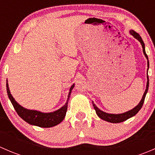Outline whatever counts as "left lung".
Segmentation results:
<instances>
[{"label":"left lung","mask_w":155,"mask_h":155,"mask_svg":"<svg viewBox=\"0 0 155 155\" xmlns=\"http://www.w3.org/2000/svg\"><path fill=\"white\" fill-rule=\"evenodd\" d=\"M130 32V34H132V35L134 36V37H135L136 39H137V40H138L141 43L142 46H143V53H144L145 58H146L147 60H148V55H147L146 53H145L144 42H143V40H142L141 37H140V34H139L138 33H137L136 31H133V30H131ZM147 79H148V81H147L146 89H145V91L144 94H143V98H142V100H141V101L140 102V104H139L138 105H137L135 108H134V109H131V110L128 111V112H124V113L117 114V115H115V114H109V113H106V112H103V111H101V109H98V108L96 106H95V104L93 103V107H94V108L95 111H96L97 115L98 116H99L100 118H101V119L104 120V121H108V122H111V123L122 122V121H126V120H127L128 118H131V117L134 116V115H135L136 114H137V112H138L141 109V108L143 105V103H144V101H145V95H146L147 92H148V85H149V80H148V76H147Z\"/></svg>","instance_id":"left-lung-1"}]
</instances>
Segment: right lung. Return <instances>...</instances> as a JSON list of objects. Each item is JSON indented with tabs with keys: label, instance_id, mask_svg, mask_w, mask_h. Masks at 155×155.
<instances>
[{
	"label": "right lung",
	"instance_id": "1",
	"mask_svg": "<svg viewBox=\"0 0 155 155\" xmlns=\"http://www.w3.org/2000/svg\"><path fill=\"white\" fill-rule=\"evenodd\" d=\"M74 87L73 85L70 87V92L68 94V98L67 100V103L63 107L57 111H54L50 113H43V112H38L35 110H29V109H25L24 107H21L16 101L14 100L12 96L11 95L10 89L8 87V83L7 82V91L10 98L11 103L13 106L14 109L16 111L18 115L22 118L24 121L32 125H36L41 127H51L55 126L61 122L66 115L67 109H68V104L69 97L71 94L72 89Z\"/></svg>",
	"mask_w": 155,
	"mask_h": 155
}]
</instances>
